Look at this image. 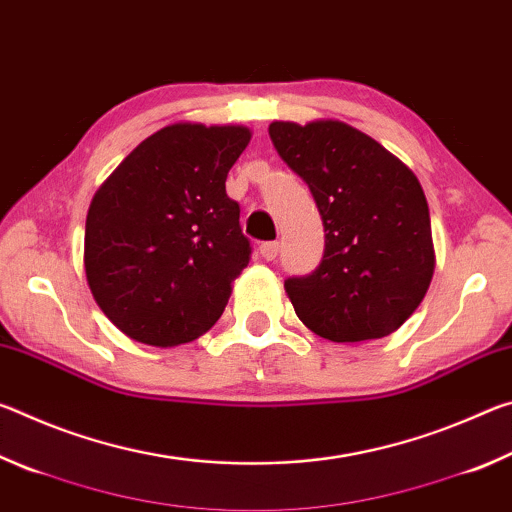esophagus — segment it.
<instances>
[{
    "label": "esophagus",
    "mask_w": 512,
    "mask_h": 512,
    "mask_svg": "<svg viewBox=\"0 0 512 512\" xmlns=\"http://www.w3.org/2000/svg\"><path fill=\"white\" fill-rule=\"evenodd\" d=\"M259 253H262L266 262H273L277 253H280V244H277V241H266V244L259 246Z\"/></svg>",
    "instance_id": "1"
}]
</instances>
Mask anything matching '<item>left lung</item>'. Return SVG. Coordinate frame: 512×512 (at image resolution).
<instances>
[{"mask_svg":"<svg viewBox=\"0 0 512 512\" xmlns=\"http://www.w3.org/2000/svg\"><path fill=\"white\" fill-rule=\"evenodd\" d=\"M268 135L309 185L325 225L323 262L284 282L302 325L334 343L393 334L427 296L436 271L418 176L339 119L273 121Z\"/></svg>","mask_w":512,"mask_h":512,"instance_id":"obj_1","label":"left lung"}]
</instances>
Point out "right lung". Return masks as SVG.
Masks as SVG:
<instances>
[{
    "label": "right lung",
    "instance_id": "1",
    "mask_svg": "<svg viewBox=\"0 0 512 512\" xmlns=\"http://www.w3.org/2000/svg\"><path fill=\"white\" fill-rule=\"evenodd\" d=\"M253 137L246 126L178 121L121 160L92 196L83 266L119 332L153 348L203 336L250 262L225 178Z\"/></svg>",
    "mask_w": 512,
    "mask_h": 512
}]
</instances>
